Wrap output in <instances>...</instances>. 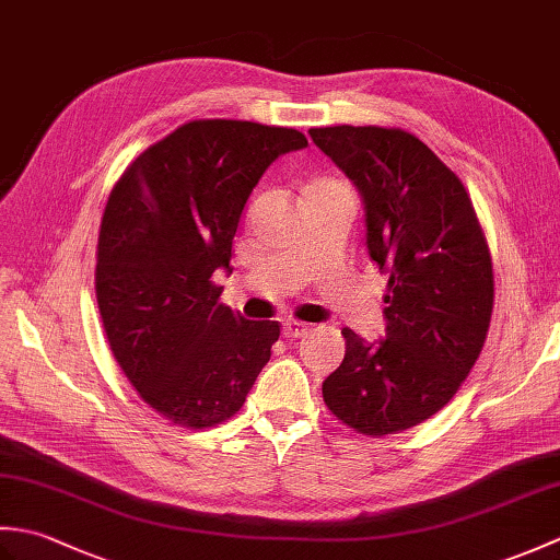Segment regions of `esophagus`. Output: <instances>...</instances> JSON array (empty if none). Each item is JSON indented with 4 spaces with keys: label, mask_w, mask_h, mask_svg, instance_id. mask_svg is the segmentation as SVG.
<instances>
[{
    "label": "esophagus",
    "mask_w": 560,
    "mask_h": 560,
    "mask_svg": "<svg viewBox=\"0 0 560 560\" xmlns=\"http://www.w3.org/2000/svg\"><path fill=\"white\" fill-rule=\"evenodd\" d=\"M307 329H311V325L295 323V319H287V323H283V327H281L283 337H287V339H299V337L307 335Z\"/></svg>",
    "instance_id": "esophagus-1"
}]
</instances>
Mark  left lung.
I'll list each match as a JSON object with an SVG mask.
<instances>
[{
  "instance_id": "left-lung-1",
  "label": "left lung",
  "mask_w": 560,
  "mask_h": 560,
  "mask_svg": "<svg viewBox=\"0 0 560 560\" xmlns=\"http://www.w3.org/2000/svg\"><path fill=\"white\" fill-rule=\"evenodd\" d=\"M315 147L359 189L368 255L387 273L385 337L343 327L323 383L341 423L387 435L431 419L477 363L493 313L489 245L459 177L404 129L319 127Z\"/></svg>"
}]
</instances>
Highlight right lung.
Wrapping results in <instances>:
<instances>
[{
	"label": "right lung",
	"instance_id": "obj_1",
	"mask_svg": "<svg viewBox=\"0 0 560 560\" xmlns=\"http://www.w3.org/2000/svg\"><path fill=\"white\" fill-rule=\"evenodd\" d=\"M307 139L299 129L195 120L149 147L103 213L96 295L115 361L139 397L185 428L243 407L279 323L219 303V269L247 197L269 165Z\"/></svg>",
	"mask_w": 560,
	"mask_h": 560
}]
</instances>
